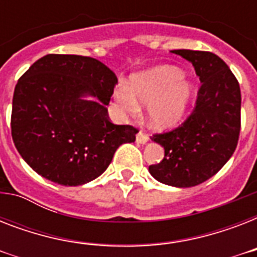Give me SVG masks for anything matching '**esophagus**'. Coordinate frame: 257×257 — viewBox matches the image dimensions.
<instances>
[{
  "label": "esophagus",
  "mask_w": 257,
  "mask_h": 257,
  "mask_svg": "<svg viewBox=\"0 0 257 257\" xmlns=\"http://www.w3.org/2000/svg\"><path fill=\"white\" fill-rule=\"evenodd\" d=\"M148 140H149V137L147 136L145 133L141 132V131L136 135V143H137V144H147V143H148Z\"/></svg>",
  "instance_id": "34e87169"
}]
</instances>
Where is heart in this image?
<instances>
[{
	"mask_svg": "<svg viewBox=\"0 0 257 257\" xmlns=\"http://www.w3.org/2000/svg\"><path fill=\"white\" fill-rule=\"evenodd\" d=\"M193 86L175 66H156L131 78V88L118 84L113 102L118 112L136 116L140 104L147 105L149 124L156 129L173 128L183 120L191 101Z\"/></svg>",
	"mask_w": 257,
	"mask_h": 257,
	"instance_id": "1",
	"label": "heart"
}]
</instances>
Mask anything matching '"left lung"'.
<instances>
[{
	"mask_svg": "<svg viewBox=\"0 0 257 257\" xmlns=\"http://www.w3.org/2000/svg\"><path fill=\"white\" fill-rule=\"evenodd\" d=\"M193 65L201 86L193 112L179 128L155 135L164 159L149 173L163 184L189 188L207 181L223 168L237 145L241 93L225 62L211 52L177 49Z\"/></svg>",
	"mask_w": 257,
	"mask_h": 257,
	"instance_id": "left-lung-1",
	"label": "left lung"
}]
</instances>
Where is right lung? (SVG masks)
Returning a JSON list of instances; mask_svg holds the SVG:
<instances>
[{"instance_id": "1", "label": "right lung", "mask_w": 257, "mask_h": 257, "mask_svg": "<svg viewBox=\"0 0 257 257\" xmlns=\"http://www.w3.org/2000/svg\"><path fill=\"white\" fill-rule=\"evenodd\" d=\"M116 84L96 58L46 54L34 62L18 80L12 108V137L26 164L65 187L102 175L117 148L136 140V128L108 118Z\"/></svg>"}]
</instances>
